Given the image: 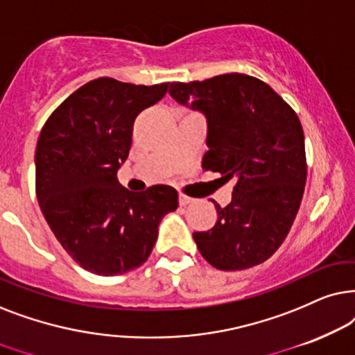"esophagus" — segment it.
I'll return each mask as SVG.
<instances>
[{
	"mask_svg": "<svg viewBox=\"0 0 355 355\" xmlns=\"http://www.w3.org/2000/svg\"><path fill=\"white\" fill-rule=\"evenodd\" d=\"M178 201H180V206H187V205H191L193 201V198L191 196H187V195H180L178 196Z\"/></svg>",
	"mask_w": 355,
	"mask_h": 355,
	"instance_id": "34e87169",
	"label": "esophagus"
}]
</instances>
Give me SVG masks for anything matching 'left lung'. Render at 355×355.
<instances>
[{
    "instance_id": "left-lung-1",
    "label": "left lung",
    "mask_w": 355,
    "mask_h": 355,
    "mask_svg": "<svg viewBox=\"0 0 355 355\" xmlns=\"http://www.w3.org/2000/svg\"><path fill=\"white\" fill-rule=\"evenodd\" d=\"M170 96L207 118L202 168L235 178L232 201L207 232H195L211 266L239 271L271 258L299 212L306 182L304 130L289 103L261 79L220 74L172 83Z\"/></svg>"
}]
</instances>
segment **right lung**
<instances>
[{
	"label": "right lung",
	"instance_id": "right-lung-1",
	"mask_svg": "<svg viewBox=\"0 0 355 355\" xmlns=\"http://www.w3.org/2000/svg\"><path fill=\"white\" fill-rule=\"evenodd\" d=\"M168 83L136 86L98 78L74 91L45 121L35 150V193L51 232L79 266L116 276L148 261L159 222L178 207L168 185L126 190L118 168L136 116Z\"/></svg>",
	"mask_w": 355,
	"mask_h": 355
}]
</instances>
